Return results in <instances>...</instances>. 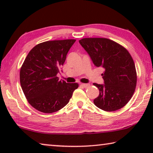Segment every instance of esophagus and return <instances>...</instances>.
<instances>
[{
	"label": "esophagus",
	"mask_w": 153,
	"mask_h": 153,
	"mask_svg": "<svg viewBox=\"0 0 153 153\" xmlns=\"http://www.w3.org/2000/svg\"><path fill=\"white\" fill-rule=\"evenodd\" d=\"M81 86L84 88H88L90 86V84H82Z\"/></svg>",
	"instance_id": "1"
}]
</instances>
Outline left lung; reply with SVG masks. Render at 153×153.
I'll return each mask as SVG.
<instances>
[{
    "mask_svg": "<svg viewBox=\"0 0 153 153\" xmlns=\"http://www.w3.org/2000/svg\"><path fill=\"white\" fill-rule=\"evenodd\" d=\"M79 42L94 65L105 69L102 74L104 84H93L99 90L94 105L105 111L120 109L132 97L136 86V67L130 54L107 38H86Z\"/></svg>",
    "mask_w": 153,
    "mask_h": 153,
    "instance_id": "obj_1",
    "label": "left lung"
}]
</instances>
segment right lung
<instances>
[{"mask_svg": "<svg viewBox=\"0 0 153 153\" xmlns=\"http://www.w3.org/2000/svg\"><path fill=\"white\" fill-rule=\"evenodd\" d=\"M76 40L38 44L28 53L20 69V84L28 102L36 109L52 113L63 108L78 88L56 76Z\"/></svg>", "mask_w": 153, "mask_h": 153, "instance_id": "1", "label": "right lung"}]
</instances>
